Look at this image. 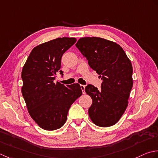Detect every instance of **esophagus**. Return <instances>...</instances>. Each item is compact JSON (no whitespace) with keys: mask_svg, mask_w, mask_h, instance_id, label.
Listing matches in <instances>:
<instances>
[{"mask_svg":"<svg viewBox=\"0 0 158 158\" xmlns=\"http://www.w3.org/2000/svg\"><path fill=\"white\" fill-rule=\"evenodd\" d=\"M80 87H81V89H82V93H83V94H85V85H80Z\"/></svg>","mask_w":158,"mask_h":158,"instance_id":"1","label":"esophagus"}]
</instances>
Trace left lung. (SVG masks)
<instances>
[{"label": "left lung", "instance_id": "left-lung-1", "mask_svg": "<svg viewBox=\"0 0 158 158\" xmlns=\"http://www.w3.org/2000/svg\"><path fill=\"white\" fill-rule=\"evenodd\" d=\"M76 46L103 80L101 90L91 85L85 89L93 100L89 117L99 127L112 126L120 119L128 104L133 86L131 61L119 45L105 39L82 37Z\"/></svg>", "mask_w": 158, "mask_h": 158}]
</instances>
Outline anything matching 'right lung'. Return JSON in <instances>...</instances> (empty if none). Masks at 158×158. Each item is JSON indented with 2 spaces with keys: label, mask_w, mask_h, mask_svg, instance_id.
Listing matches in <instances>:
<instances>
[{
  "label": "right lung",
  "mask_w": 158,
  "mask_h": 158,
  "mask_svg": "<svg viewBox=\"0 0 158 158\" xmlns=\"http://www.w3.org/2000/svg\"><path fill=\"white\" fill-rule=\"evenodd\" d=\"M73 37L57 38L35 47L22 71V93L31 118L46 130L65 124L69 109L82 94L79 84L54 82L63 54L76 43Z\"/></svg>",
  "instance_id": "1"
}]
</instances>
